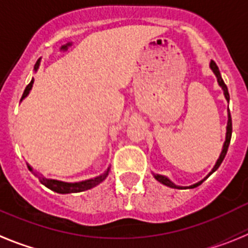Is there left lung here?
Listing matches in <instances>:
<instances>
[{
	"instance_id": "8db88e82",
	"label": "left lung",
	"mask_w": 248,
	"mask_h": 248,
	"mask_svg": "<svg viewBox=\"0 0 248 248\" xmlns=\"http://www.w3.org/2000/svg\"><path fill=\"white\" fill-rule=\"evenodd\" d=\"M210 67H211V70L214 71V73H215V75H216V77H217V81H218V85L221 86V87H222V90H223V93H225V97H226V100H227V101H230V93H228L227 86H226V85H225V82H223L222 77H221V73H219V70H218V67H217V64L215 63V61H211V63H210ZM231 136H232V120H231V113H230V111H228L227 132H226V141H225V143H223L222 152H221V155H219V158H218V160H217L216 165H215V167H214V169H212V171L210 172V175H208V176H211V175H212V173H214V172L216 171L217 169H218V167H219V165H221V163H222L223 158H225L226 154H227L228 146H230V141H231ZM208 176H207V177H206V178H208ZM155 178H156V180L158 181V182H161V184L166 185V186H169V187H175V188H182V187H178V186H176V185H173V184H172L171 181H170L169 178H167V177H165V176H161V175H155ZM206 178H204V180H206ZM204 180L200 181V182H197V184L192 185V186H189L188 188H193V187H197V186H200V185H201L202 182H203Z\"/></svg>"
}]
</instances>
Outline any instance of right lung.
I'll use <instances>...</instances> for the list:
<instances>
[{"instance_id":"1","label":"right lung","mask_w":248,"mask_h":248,"mask_svg":"<svg viewBox=\"0 0 248 248\" xmlns=\"http://www.w3.org/2000/svg\"><path fill=\"white\" fill-rule=\"evenodd\" d=\"M38 66H40V60H38L37 62H36V64H34V70L37 71ZM32 85H33V78L31 79V82L29 83V85L26 86L25 91H23V94H22V98H21V101L23 100V98L27 96V94L30 93V90L32 88ZM29 169L31 170L32 169L29 166ZM108 172H109V169L107 170L103 175L98 176V177L96 178H91V180H86V181H82V182H75V184H67V182H62V181H56V180H47V178H45L44 176H40V175H36L38 177V180H40V182L42 185H45L46 187H48L49 189H52V191H55V192L57 193H76V192H82V191H86V189H90L92 188V187L97 186L98 184H101L105 178L108 176Z\"/></svg>"}]
</instances>
